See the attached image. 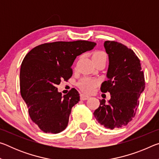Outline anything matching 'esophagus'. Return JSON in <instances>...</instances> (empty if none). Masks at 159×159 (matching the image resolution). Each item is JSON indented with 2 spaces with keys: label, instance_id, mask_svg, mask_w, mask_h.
<instances>
[{
  "label": "esophagus",
  "instance_id": "34e87169",
  "mask_svg": "<svg viewBox=\"0 0 159 159\" xmlns=\"http://www.w3.org/2000/svg\"><path fill=\"white\" fill-rule=\"evenodd\" d=\"M89 96L85 95L84 94H81V95H80V99H81V100H86V99H89Z\"/></svg>",
  "mask_w": 159,
  "mask_h": 159
}]
</instances>
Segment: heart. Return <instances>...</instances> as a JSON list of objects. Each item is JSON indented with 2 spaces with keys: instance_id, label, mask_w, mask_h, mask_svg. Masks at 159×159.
<instances>
[{
  "instance_id": "heart-1",
  "label": "heart",
  "mask_w": 159,
  "mask_h": 159,
  "mask_svg": "<svg viewBox=\"0 0 159 159\" xmlns=\"http://www.w3.org/2000/svg\"><path fill=\"white\" fill-rule=\"evenodd\" d=\"M107 54L103 51H96L93 55V61L107 60ZM99 81L97 79L90 78H83L79 83V87L83 92L85 93H93L95 90Z\"/></svg>"
}]
</instances>
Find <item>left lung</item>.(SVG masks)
Segmentation results:
<instances>
[{
	"instance_id": "8db88e82",
	"label": "left lung",
	"mask_w": 159,
	"mask_h": 159,
	"mask_svg": "<svg viewBox=\"0 0 159 159\" xmlns=\"http://www.w3.org/2000/svg\"><path fill=\"white\" fill-rule=\"evenodd\" d=\"M104 46L109 55L108 80L102 83V93H110L109 103L99 100L94 112L99 123L106 128H119L133 120L139 106V98L145 87L141 64L135 53L116 41H107Z\"/></svg>"
}]
</instances>
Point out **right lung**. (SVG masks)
Returning <instances> with one entry per match:
<instances>
[{"label": "right lung", "mask_w": 159, "mask_h": 159, "mask_svg": "<svg viewBox=\"0 0 159 159\" xmlns=\"http://www.w3.org/2000/svg\"><path fill=\"white\" fill-rule=\"evenodd\" d=\"M94 42L57 41L38 45L29 52L21 65V95L32 121L46 133H59L66 128L71 108L80 100L75 88L64 95L55 87L71 77L77 56L92 50Z\"/></svg>", "instance_id": "right-lung-1"}]
</instances>
